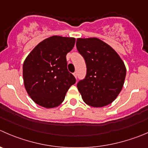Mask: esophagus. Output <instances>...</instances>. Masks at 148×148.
Instances as JSON below:
<instances>
[{
    "label": "esophagus",
    "mask_w": 148,
    "mask_h": 148,
    "mask_svg": "<svg viewBox=\"0 0 148 148\" xmlns=\"http://www.w3.org/2000/svg\"><path fill=\"white\" fill-rule=\"evenodd\" d=\"M73 74H74V76L75 77V78H77V72H74Z\"/></svg>",
    "instance_id": "1"
}]
</instances>
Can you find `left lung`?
<instances>
[{"label": "left lung", "instance_id": "left-lung-1", "mask_svg": "<svg viewBox=\"0 0 148 148\" xmlns=\"http://www.w3.org/2000/svg\"><path fill=\"white\" fill-rule=\"evenodd\" d=\"M76 45L87 66L85 78L77 84L83 101L96 108L110 104L124 86V61L115 50L97 38H77Z\"/></svg>", "mask_w": 148, "mask_h": 148}]
</instances>
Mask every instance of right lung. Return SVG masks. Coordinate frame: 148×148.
<instances>
[{
  "instance_id": "obj_1",
  "label": "right lung",
  "mask_w": 148,
  "mask_h": 148,
  "mask_svg": "<svg viewBox=\"0 0 148 148\" xmlns=\"http://www.w3.org/2000/svg\"><path fill=\"white\" fill-rule=\"evenodd\" d=\"M74 38L51 36L29 53L23 64L26 90L33 101L42 107L60 106L76 79L67 69L66 54L73 49Z\"/></svg>"
}]
</instances>
